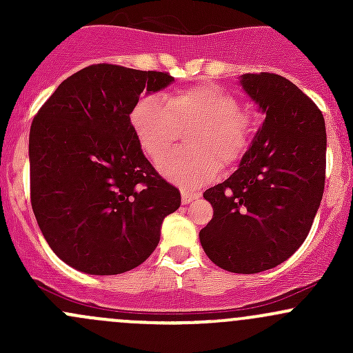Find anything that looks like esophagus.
Returning a JSON list of instances; mask_svg holds the SVG:
<instances>
[{"label":"esophagus","mask_w":353,"mask_h":353,"mask_svg":"<svg viewBox=\"0 0 353 353\" xmlns=\"http://www.w3.org/2000/svg\"><path fill=\"white\" fill-rule=\"evenodd\" d=\"M181 194H183V203H184V205H188V203H191V201H193V199L199 198V193H196V191L184 190Z\"/></svg>","instance_id":"obj_1"}]
</instances>
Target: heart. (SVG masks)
<instances>
[{"mask_svg":"<svg viewBox=\"0 0 353 353\" xmlns=\"http://www.w3.org/2000/svg\"><path fill=\"white\" fill-rule=\"evenodd\" d=\"M130 124L152 160L170 150L177 130L191 126L184 138L188 150L167 157L159 165L167 179L191 190L210 183L219 162H239L252 137L251 117L239 112L237 99L210 85L170 94L165 102L154 95L141 97L131 109Z\"/></svg>","mask_w":353,"mask_h":353,"instance_id":"obj_1","label":"heart"}]
</instances>
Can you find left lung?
<instances>
[{"label": "left lung", "mask_w": 353, "mask_h": 353, "mask_svg": "<svg viewBox=\"0 0 353 353\" xmlns=\"http://www.w3.org/2000/svg\"><path fill=\"white\" fill-rule=\"evenodd\" d=\"M239 83L265 121L239 169L203 193L213 219L199 243L216 266L249 275L279 266L307 237L325 191L326 128L287 78L245 73Z\"/></svg>", "instance_id": "1"}]
</instances>
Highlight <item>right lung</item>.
Listing matches in <instances>:
<instances>
[{
	"label": "right lung",
	"mask_w": 353,
	"mask_h": 353,
	"mask_svg": "<svg viewBox=\"0 0 353 353\" xmlns=\"http://www.w3.org/2000/svg\"><path fill=\"white\" fill-rule=\"evenodd\" d=\"M172 81L160 71L92 65L66 78L32 121V210L71 268H137L155 251L163 219L179 208V190L157 174L130 124L140 95Z\"/></svg>",
	"instance_id": "obj_1"
}]
</instances>
